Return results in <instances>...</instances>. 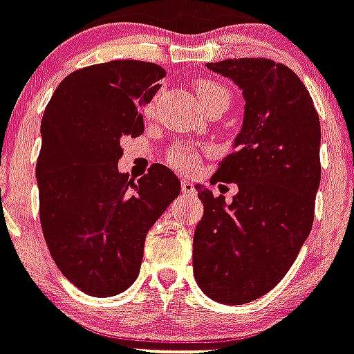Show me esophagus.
I'll return each instance as SVG.
<instances>
[{"label":"esophagus","mask_w":354,"mask_h":354,"mask_svg":"<svg viewBox=\"0 0 354 354\" xmlns=\"http://www.w3.org/2000/svg\"><path fill=\"white\" fill-rule=\"evenodd\" d=\"M182 192H183V194H194V192H196V189H194V185H192L191 182L183 180V182H182Z\"/></svg>","instance_id":"obj_1"}]
</instances>
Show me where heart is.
<instances>
[{
    "label": "heart",
    "mask_w": 354,
    "mask_h": 354,
    "mask_svg": "<svg viewBox=\"0 0 354 354\" xmlns=\"http://www.w3.org/2000/svg\"><path fill=\"white\" fill-rule=\"evenodd\" d=\"M196 94L203 109L209 107V105H223L227 109L229 103H231V91L223 83L214 82V80H200L196 83ZM154 107H156V97H152L151 102L145 103L143 114L151 116L152 112H154ZM167 158L172 167L183 172H194L200 167V162H202L200 152L194 147H191V145H185V143L174 145L169 151Z\"/></svg>",
    "instance_id": "obj_1"
}]
</instances>
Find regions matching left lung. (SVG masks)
<instances>
[{"mask_svg":"<svg viewBox=\"0 0 354 354\" xmlns=\"http://www.w3.org/2000/svg\"><path fill=\"white\" fill-rule=\"evenodd\" d=\"M243 91L236 151L211 182L236 183L225 205L196 185L203 218L194 231L198 286L220 304L242 306L274 289L297 260L315 220L320 185V118L300 77L267 57L207 63Z\"/></svg>","mask_w":354,"mask_h":354,"instance_id":"left-lung-1","label":"left lung"}]
</instances>
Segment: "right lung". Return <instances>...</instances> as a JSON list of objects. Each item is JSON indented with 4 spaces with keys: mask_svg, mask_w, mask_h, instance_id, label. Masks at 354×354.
I'll use <instances>...</instances> for the list:
<instances>
[{
    "mask_svg": "<svg viewBox=\"0 0 354 354\" xmlns=\"http://www.w3.org/2000/svg\"><path fill=\"white\" fill-rule=\"evenodd\" d=\"M165 71L138 59L77 68L41 120L36 162L39 222L63 277L91 297L134 283L149 229L180 194L171 169L154 163L138 182L118 172L123 138L142 136L143 114Z\"/></svg>",
    "mask_w": 354,
    "mask_h": 354,
    "instance_id": "1",
    "label": "right lung"
}]
</instances>
